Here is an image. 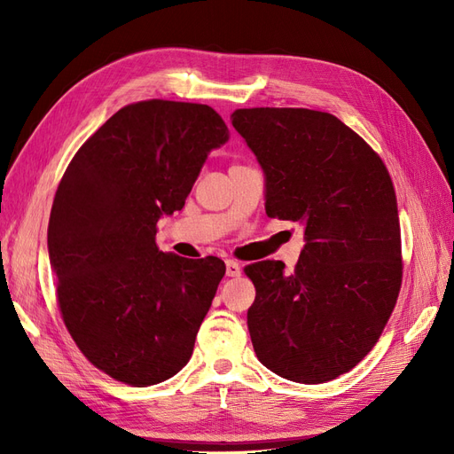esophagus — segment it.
Listing matches in <instances>:
<instances>
[{
  "label": "esophagus",
  "instance_id": "1",
  "mask_svg": "<svg viewBox=\"0 0 454 454\" xmlns=\"http://www.w3.org/2000/svg\"><path fill=\"white\" fill-rule=\"evenodd\" d=\"M225 267H227V277H240L242 267H240V263H237V261L227 259Z\"/></svg>",
  "mask_w": 454,
  "mask_h": 454
}]
</instances>
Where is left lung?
<instances>
[{
    "instance_id": "8db88e82",
    "label": "left lung",
    "mask_w": 454,
    "mask_h": 454,
    "mask_svg": "<svg viewBox=\"0 0 454 454\" xmlns=\"http://www.w3.org/2000/svg\"><path fill=\"white\" fill-rule=\"evenodd\" d=\"M265 174L269 217L303 225L292 274L282 261L246 269L255 286L248 329L272 373L320 384L375 347L402 286L400 217L390 174L332 114L252 107L231 115Z\"/></svg>"
}]
</instances>
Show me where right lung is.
Listing matches in <instances>:
<instances>
[{
  "instance_id": "right-lung-1",
  "label": "right lung",
  "mask_w": 454,
  "mask_h": 454,
  "mask_svg": "<svg viewBox=\"0 0 454 454\" xmlns=\"http://www.w3.org/2000/svg\"><path fill=\"white\" fill-rule=\"evenodd\" d=\"M229 129L210 106H125L81 145L54 195L47 246L67 332L87 360L132 387L191 358L225 263L159 252L157 222L182 210Z\"/></svg>"
}]
</instances>
